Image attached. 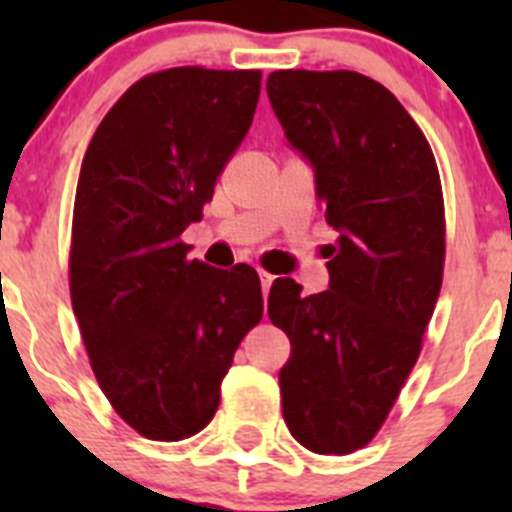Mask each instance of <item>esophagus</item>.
<instances>
[{"label": "esophagus", "instance_id": "34e87169", "mask_svg": "<svg viewBox=\"0 0 512 512\" xmlns=\"http://www.w3.org/2000/svg\"><path fill=\"white\" fill-rule=\"evenodd\" d=\"M259 279H261V289H264V295H269V289H271V284H274V274H269V271H264V269H259Z\"/></svg>", "mask_w": 512, "mask_h": 512}]
</instances>
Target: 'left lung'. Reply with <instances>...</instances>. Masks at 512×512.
<instances>
[{
    "label": "left lung",
    "instance_id": "obj_1",
    "mask_svg": "<svg viewBox=\"0 0 512 512\" xmlns=\"http://www.w3.org/2000/svg\"><path fill=\"white\" fill-rule=\"evenodd\" d=\"M266 92L338 230L325 292L271 284L269 318L292 343L284 423L315 454H354L390 415L441 292V176L418 122L369 76L274 71Z\"/></svg>",
    "mask_w": 512,
    "mask_h": 512
}]
</instances>
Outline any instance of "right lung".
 <instances>
[{"label": "right lung", "mask_w": 512, "mask_h": 512, "mask_svg": "<svg viewBox=\"0 0 512 512\" xmlns=\"http://www.w3.org/2000/svg\"><path fill=\"white\" fill-rule=\"evenodd\" d=\"M261 71L148 74L99 122L81 161L69 287L99 390L151 441L200 433L235 348L264 315L256 269L187 259L217 176L246 138Z\"/></svg>", "instance_id": "right-lung-1"}]
</instances>
